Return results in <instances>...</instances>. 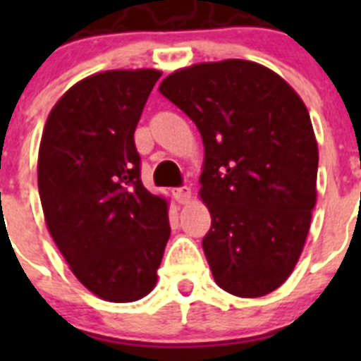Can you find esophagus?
Wrapping results in <instances>:
<instances>
[{
    "label": "esophagus",
    "instance_id": "34e87169",
    "mask_svg": "<svg viewBox=\"0 0 361 361\" xmlns=\"http://www.w3.org/2000/svg\"><path fill=\"white\" fill-rule=\"evenodd\" d=\"M173 195H175V199H177L178 204H186V202H190V199H191V190L188 186H180V188H177V190H173Z\"/></svg>",
    "mask_w": 361,
    "mask_h": 361
}]
</instances>
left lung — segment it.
<instances>
[{"mask_svg": "<svg viewBox=\"0 0 361 361\" xmlns=\"http://www.w3.org/2000/svg\"><path fill=\"white\" fill-rule=\"evenodd\" d=\"M159 92L204 142L202 238L216 286L242 298L280 288L298 262L317 204L318 146L304 101L273 70L244 59L173 72Z\"/></svg>", "mask_w": 361, "mask_h": 361, "instance_id": "8db88e82", "label": "left lung"}]
</instances>
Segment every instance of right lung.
<instances>
[{
    "mask_svg": "<svg viewBox=\"0 0 361 361\" xmlns=\"http://www.w3.org/2000/svg\"><path fill=\"white\" fill-rule=\"evenodd\" d=\"M159 70H108L73 85L44 124L37 161L54 242L88 291L135 302L157 282L168 204L141 180L133 133Z\"/></svg>",
    "mask_w": 361,
    "mask_h": 361,
    "instance_id": "right-lung-1",
    "label": "right lung"
}]
</instances>
